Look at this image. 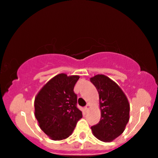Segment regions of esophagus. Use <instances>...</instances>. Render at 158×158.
Returning a JSON list of instances; mask_svg holds the SVG:
<instances>
[{
	"instance_id": "34e87169",
	"label": "esophagus",
	"mask_w": 158,
	"mask_h": 158,
	"mask_svg": "<svg viewBox=\"0 0 158 158\" xmlns=\"http://www.w3.org/2000/svg\"><path fill=\"white\" fill-rule=\"evenodd\" d=\"M89 104H87V105H86V106H85V111H88V109H89Z\"/></svg>"
}]
</instances>
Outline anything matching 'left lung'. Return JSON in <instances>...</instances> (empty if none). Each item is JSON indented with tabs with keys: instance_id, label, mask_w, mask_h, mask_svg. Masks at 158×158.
<instances>
[{
	"instance_id": "left-lung-1",
	"label": "left lung",
	"mask_w": 158,
	"mask_h": 158,
	"mask_svg": "<svg viewBox=\"0 0 158 158\" xmlns=\"http://www.w3.org/2000/svg\"><path fill=\"white\" fill-rule=\"evenodd\" d=\"M99 94L101 117L91 127L99 140L109 142L123 133L129 121L130 104L120 87L109 77L96 75L90 79Z\"/></svg>"
}]
</instances>
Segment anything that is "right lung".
<instances>
[{"label": "right lung", "instance_id": "right-lung-1", "mask_svg": "<svg viewBox=\"0 0 158 158\" xmlns=\"http://www.w3.org/2000/svg\"><path fill=\"white\" fill-rule=\"evenodd\" d=\"M79 76L60 73L50 79L35 98V116L41 129L52 140H62L73 133L82 113L77 106L73 91Z\"/></svg>", "mask_w": 158, "mask_h": 158}]
</instances>
